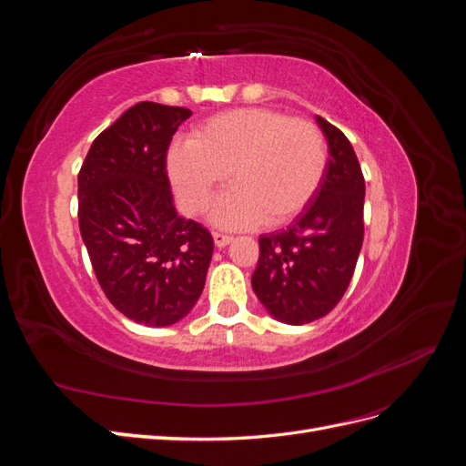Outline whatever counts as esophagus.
I'll use <instances>...</instances> for the list:
<instances>
[{"label": "esophagus", "mask_w": 466, "mask_h": 466, "mask_svg": "<svg viewBox=\"0 0 466 466\" xmlns=\"http://www.w3.org/2000/svg\"><path fill=\"white\" fill-rule=\"evenodd\" d=\"M233 241V237L231 235H225V233H214V243H216V247H219V248H223V247H228L229 243Z\"/></svg>", "instance_id": "esophagus-1"}]
</instances>
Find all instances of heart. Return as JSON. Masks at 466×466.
Here are the masks:
<instances>
[{
  "mask_svg": "<svg viewBox=\"0 0 466 466\" xmlns=\"http://www.w3.org/2000/svg\"><path fill=\"white\" fill-rule=\"evenodd\" d=\"M329 151L319 126L274 108H233L209 116L168 153L180 206L200 214L225 185L235 188L211 209L219 228L281 225L301 214L319 190Z\"/></svg>",
  "mask_w": 466,
  "mask_h": 466,
  "instance_id": "b5f03b06",
  "label": "heart"
}]
</instances>
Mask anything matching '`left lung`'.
Listing matches in <instances>:
<instances>
[{
    "label": "left lung",
    "mask_w": 466,
    "mask_h": 466,
    "mask_svg": "<svg viewBox=\"0 0 466 466\" xmlns=\"http://www.w3.org/2000/svg\"><path fill=\"white\" fill-rule=\"evenodd\" d=\"M329 144L322 182L284 231L258 238L252 289L274 319L305 324L329 315L354 276L363 243L365 180L348 137L315 118Z\"/></svg>",
    "instance_id": "8db88e82"
}]
</instances>
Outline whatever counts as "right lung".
Wrapping results in <instances>:
<instances>
[{"mask_svg": "<svg viewBox=\"0 0 466 466\" xmlns=\"http://www.w3.org/2000/svg\"><path fill=\"white\" fill-rule=\"evenodd\" d=\"M192 112L137 103L96 136L77 177L79 231L108 301L134 322L171 327L204 291L214 238L177 214L167 149Z\"/></svg>", "mask_w": 466, "mask_h": 466, "instance_id": "right-lung-1", "label": "right lung"}]
</instances>
